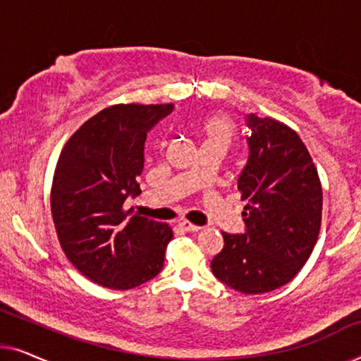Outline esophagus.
Returning a JSON list of instances; mask_svg holds the SVG:
<instances>
[{"mask_svg": "<svg viewBox=\"0 0 361 361\" xmlns=\"http://www.w3.org/2000/svg\"><path fill=\"white\" fill-rule=\"evenodd\" d=\"M179 226L182 230H185V231H189V233H195V231H199L200 230V226L199 225H194V224H190V221H187V220H179Z\"/></svg>", "mask_w": 361, "mask_h": 361, "instance_id": "obj_1", "label": "esophagus"}]
</instances>
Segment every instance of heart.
Listing matches in <instances>:
<instances>
[{"label":"heart","instance_id":"b5f03b06","mask_svg":"<svg viewBox=\"0 0 361 361\" xmlns=\"http://www.w3.org/2000/svg\"><path fill=\"white\" fill-rule=\"evenodd\" d=\"M235 133V121L226 115L209 116L204 123H202V135L205 137V142H214V145L226 147L230 146L231 141H233Z\"/></svg>","mask_w":361,"mask_h":361}]
</instances>
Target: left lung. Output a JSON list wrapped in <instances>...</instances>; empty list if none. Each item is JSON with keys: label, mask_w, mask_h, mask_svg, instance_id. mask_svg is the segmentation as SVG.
<instances>
[{"label": "left lung", "mask_w": 361, "mask_h": 361, "mask_svg": "<svg viewBox=\"0 0 361 361\" xmlns=\"http://www.w3.org/2000/svg\"><path fill=\"white\" fill-rule=\"evenodd\" d=\"M248 162L238 177L245 233L224 235L212 273L243 294L288 284L309 259L322 220V185L298 133L273 118L246 116Z\"/></svg>", "instance_id": "left-lung-1"}]
</instances>
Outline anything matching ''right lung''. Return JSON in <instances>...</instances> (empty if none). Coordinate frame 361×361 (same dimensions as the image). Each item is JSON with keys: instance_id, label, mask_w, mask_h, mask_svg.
I'll return each mask as SVG.
<instances>
[{"instance_id": "obj_1", "label": "right lung", "mask_w": 361, "mask_h": 361, "mask_svg": "<svg viewBox=\"0 0 361 361\" xmlns=\"http://www.w3.org/2000/svg\"><path fill=\"white\" fill-rule=\"evenodd\" d=\"M174 110L167 105H113L73 133L59 156L51 209L63 253L93 283L133 289L159 274L172 230L125 210L141 194L147 133Z\"/></svg>"}]
</instances>
